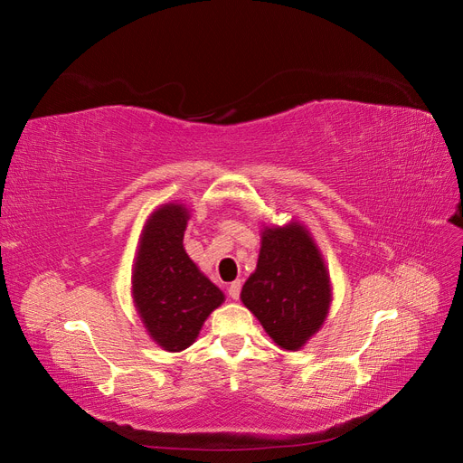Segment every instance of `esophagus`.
<instances>
[{"mask_svg":"<svg viewBox=\"0 0 463 463\" xmlns=\"http://www.w3.org/2000/svg\"><path fill=\"white\" fill-rule=\"evenodd\" d=\"M240 293H241V282L240 279H235V282H232L228 288V296L232 299H240Z\"/></svg>","mask_w":463,"mask_h":463,"instance_id":"34e87169","label":"esophagus"}]
</instances>
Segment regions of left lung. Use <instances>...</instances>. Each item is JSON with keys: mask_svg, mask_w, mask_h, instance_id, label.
I'll return each instance as SVG.
<instances>
[{"mask_svg": "<svg viewBox=\"0 0 463 463\" xmlns=\"http://www.w3.org/2000/svg\"><path fill=\"white\" fill-rule=\"evenodd\" d=\"M241 301L279 347L296 352L309 340L330 305L326 266L309 233L298 223L266 230Z\"/></svg>", "mask_w": 463, "mask_h": 463, "instance_id": "8db88e82", "label": "left lung"}]
</instances>
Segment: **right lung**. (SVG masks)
Returning a JSON list of instances; mask_svg holds the SVG:
<instances>
[{
  "label": "right lung",
  "instance_id": "right-lung-1",
  "mask_svg": "<svg viewBox=\"0 0 463 463\" xmlns=\"http://www.w3.org/2000/svg\"><path fill=\"white\" fill-rule=\"evenodd\" d=\"M187 210L165 204L154 213L141 237L133 298L152 340L167 352L189 347L223 293L201 274L184 249Z\"/></svg>",
  "mask_w": 463,
  "mask_h": 463
}]
</instances>
